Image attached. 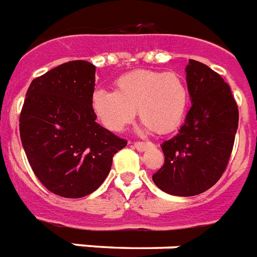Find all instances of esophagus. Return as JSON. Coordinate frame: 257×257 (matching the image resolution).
I'll use <instances>...</instances> for the list:
<instances>
[{
    "mask_svg": "<svg viewBox=\"0 0 257 257\" xmlns=\"http://www.w3.org/2000/svg\"><path fill=\"white\" fill-rule=\"evenodd\" d=\"M153 143L151 142H134V147L138 151H145V150L153 147Z\"/></svg>",
    "mask_w": 257,
    "mask_h": 257,
    "instance_id": "34e87169",
    "label": "esophagus"
}]
</instances>
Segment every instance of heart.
Here are the masks:
<instances>
[{"instance_id":"obj_1","label":"heart","mask_w":257,"mask_h":257,"mask_svg":"<svg viewBox=\"0 0 257 257\" xmlns=\"http://www.w3.org/2000/svg\"><path fill=\"white\" fill-rule=\"evenodd\" d=\"M188 106V89L179 74L137 70L119 77L115 93L95 90L91 96L94 115L107 130L119 133L135 118L158 134L179 126Z\"/></svg>"}]
</instances>
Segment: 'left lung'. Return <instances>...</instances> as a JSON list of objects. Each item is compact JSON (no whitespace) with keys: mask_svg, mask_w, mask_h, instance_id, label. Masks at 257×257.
Masks as SVG:
<instances>
[{"mask_svg":"<svg viewBox=\"0 0 257 257\" xmlns=\"http://www.w3.org/2000/svg\"><path fill=\"white\" fill-rule=\"evenodd\" d=\"M186 73L192 106L179 133L161 145L164 163L153 175L162 191L175 196L202 194L220 179L239 124L237 103L216 71L190 59Z\"/></svg>","mask_w":257,"mask_h":257,"instance_id":"1","label":"left lung"}]
</instances>
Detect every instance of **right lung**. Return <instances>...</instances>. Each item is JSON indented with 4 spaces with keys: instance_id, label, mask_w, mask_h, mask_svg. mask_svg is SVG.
Returning <instances> with one entry per match:
<instances>
[{
    "instance_id": "add662e5",
    "label": "right lung",
    "mask_w": 257,
    "mask_h": 257,
    "mask_svg": "<svg viewBox=\"0 0 257 257\" xmlns=\"http://www.w3.org/2000/svg\"><path fill=\"white\" fill-rule=\"evenodd\" d=\"M95 66L70 61L30 83L20 115L25 153L40 182L63 198H83L103 183L127 141L95 122Z\"/></svg>"
}]
</instances>
